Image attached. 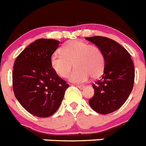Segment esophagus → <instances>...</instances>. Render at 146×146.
I'll return each mask as SVG.
<instances>
[{
    "mask_svg": "<svg viewBox=\"0 0 146 146\" xmlns=\"http://www.w3.org/2000/svg\"><path fill=\"white\" fill-rule=\"evenodd\" d=\"M77 87H78V88H80V89H83V88H85V86H83V85H78V86H77Z\"/></svg>",
    "mask_w": 146,
    "mask_h": 146,
    "instance_id": "34e87169",
    "label": "esophagus"
}]
</instances>
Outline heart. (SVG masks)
<instances>
[{"instance_id": "heart-1", "label": "heart", "mask_w": 146, "mask_h": 146, "mask_svg": "<svg viewBox=\"0 0 146 146\" xmlns=\"http://www.w3.org/2000/svg\"><path fill=\"white\" fill-rule=\"evenodd\" d=\"M50 64L56 74L66 78L73 64L75 69L69 76L73 83H84L90 76L96 79L102 75L105 68V57L98 46L81 40H70L61 47V54L51 56Z\"/></svg>"}]
</instances>
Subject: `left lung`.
Returning a JSON list of instances; mask_svg holds the SVG:
<instances>
[{"label": "left lung", "instance_id": "1", "mask_svg": "<svg viewBox=\"0 0 146 146\" xmlns=\"http://www.w3.org/2000/svg\"><path fill=\"white\" fill-rule=\"evenodd\" d=\"M86 39L98 46L105 57L103 74L93 83L94 94L88 103L99 114H110L124 104L132 91L134 63L129 52L114 40L102 36Z\"/></svg>", "mask_w": 146, "mask_h": 146}]
</instances>
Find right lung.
I'll use <instances>...</instances> for the list:
<instances>
[{"label":"right lung","mask_w":146,"mask_h":146,"mask_svg":"<svg viewBox=\"0 0 146 146\" xmlns=\"http://www.w3.org/2000/svg\"><path fill=\"white\" fill-rule=\"evenodd\" d=\"M54 39H38L16 58L12 72L15 98L27 111L39 117L55 113L68 84L52 69L50 58L60 44Z\"/></svg>","instance_id":"1"}]
</instances>
